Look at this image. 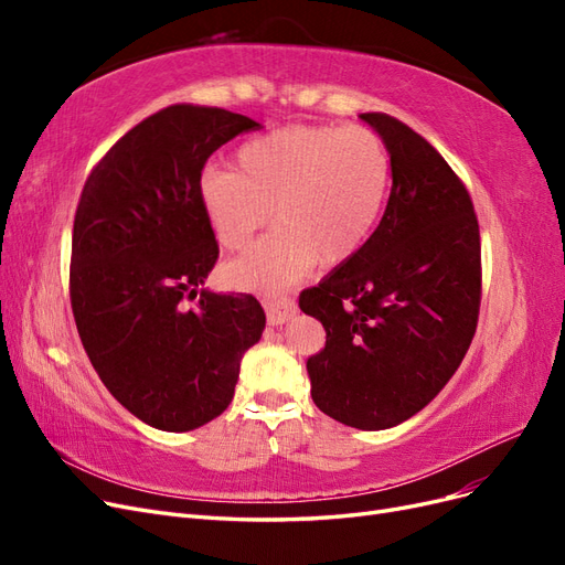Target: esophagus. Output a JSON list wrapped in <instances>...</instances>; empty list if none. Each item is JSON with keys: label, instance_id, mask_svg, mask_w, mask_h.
Masks as SVG:
<instances>
[{"label": "esophagus", "instance_id": "esophagus-1", "mask_svg": "<svg viewBox=\"0 0 565 565\" xmlns=\"http://www.w3.org/2000/svg\"><path fill=\"white\" fill-rule=\"evenodd\" d=\"M264 309H266L268 324H282L295 316L297 306H295L292 299H287V297H266Z\"/></svg>", "mask_w": 565, "mask_h": 565}]
</instances>
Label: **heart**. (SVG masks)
Returning a JSON list of instances; mask_svg holds the SVG:
<instances>
[{
	"instance_id": "obj_1",
	"label": "heart",
	"mask_w": 565,
	"mask_h": 565,
	"mask_svg": "<svg viewBox=\"0 0 565 565\" xmlns=\"http://www.w3.org/2000/svg\"><path fill=\"white\" fill-rule=\"evenodd\" d=\"M391 160L365 127H285L243 143L233 169L207 167L198 179L204 218L224 249L259 243L226 266L241 289H278L316 262L339 266L361 252L384 210Z\"/></svg>"
}]
</instances>
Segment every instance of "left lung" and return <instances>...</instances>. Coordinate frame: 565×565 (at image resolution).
Returning <instances> with one entry per match:
<instances>
[{"label":"left lung","instance_id":"1","mask_svg":"<svg viewBox=\"0 0 565 565\" xmlns=\"http://www.w3.org/2000/svg\"><path fill=\"white\" fill-rule=\"evenodd\" d=\"M361 119L391 158V195L367 243L299 306L324 328L309 358L313 403L363 431L429 405L465 358L481 303V235L465 183L417 131L384 113Z\"/></svg>","mask_w":565,"mask_h":565}]
</instances>
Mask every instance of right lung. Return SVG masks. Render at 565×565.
Listing matches in <instances>:
<instances>
[{
    "label": "right lung",
    "instance_id": "obj_1",
    "mask_svg": "<svg viewBox=\"0 0 565 565\" xmlns=\"http://www.w3.org/2000/svg\"><path fill=\"white\" fill-rule=\"evenodd\" d=\"M259 122L169 106L127 131L77 204L71 301L82 347L115 401L152 429L193 431L231 405L266 313L204 287L218 245L198 179L216 148ZM185 298H198L193 310Z\"/></svg>",
    "mask_w": 565,
    "mask_h": 565
}]
</instances>
